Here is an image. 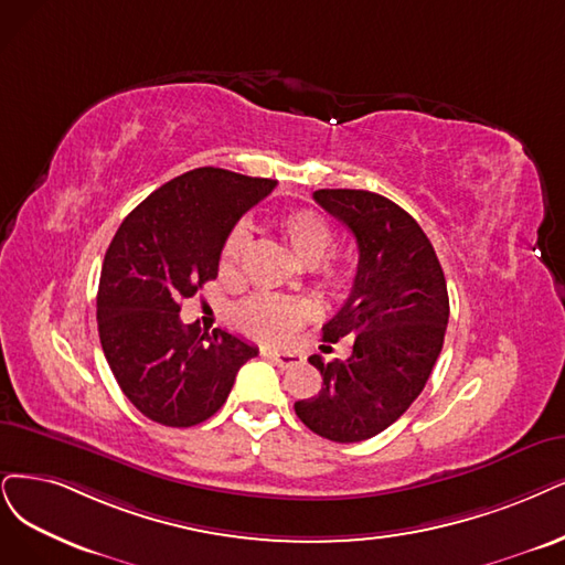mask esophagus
<instances>
[{"instance_id": "34e87169", "label": "esophagus", "mask_w": 565, "mask_h": 565, "mask_svg": "<svg viewBox=\"0 0 565 565\" xmlns=\"http://www.w3.org/2000/svg\"><path fill=\"white\" fill-rule=\"evenodd\" d=\"M263 356L279 367H294V365L302 363V356H298V353L279 351V349H263Z\"/></svg>"}]
</instances>
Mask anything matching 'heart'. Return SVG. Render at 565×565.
<instances>
[{"label":"heart","mask_w":565,"mask_h":565,"mask_svg":"<svg viewBox=\"0 0 565 565\" xmlns=\"http://www.w3.org/2000/svg\"><path fill=\"white\" fill-rule=\"evenodd\" d=\"M277 227L290 254H294V258L305 267L319 265L328 256L332 242H335V237H332V227L319 212H315V209H296V212H288L277 221ZM244 244H246L244 227L230 230V235L221 246V258H218L221 275H230V271L235 269L244 250ZM321 265L328 279L332 281L342 279L344 267L340 263H321ZM235 319L248 335L267 340V342H279V340H286L290 332H296L298 328H302L305 323L315 319V307H311L307 300H284V298L258 296L239 305Z\"/></svg>","instance_id":"heart-1"}]
</instances>
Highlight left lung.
<instances>
[{"mask_svg": "<svg viewBox=\"0 0 565 565\" xmlns=\"http://www.w3.org/2000/svg\"><path fill=\"white\" fill-rule=\"evenodd\" d=\"M315 200L356 237L359 269L323 326V342L349 338L351 356H309L323 384L296 414L326 440L361 443L398 422L424 391L445 342L447 281L422 225L388 198L323 188Z\"/></svg>", "mask_w": 565, "mask_h": 565, "instance_id": "obj_1", "label": "left lung"}]
</instances>
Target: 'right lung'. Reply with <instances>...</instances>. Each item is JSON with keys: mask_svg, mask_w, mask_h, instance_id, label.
I'll use <instances>...</instances> for the list:
<instances>
[{"mask_svg": "<svg viewBox=\"0 0 565 565\" xmlns=\"http://www.w3.org/2000/svg\"><path fill=\"white\" fill-rule=\"evenodd\" d=\"M277 181L198 167L128 214L104 256L97 290L102 351L128 401L156 424L214 416L258 349L216 328L183 326L181 302L216 279L230 230Z\"/></svg>", "mask_w": 565, "mask_h": 565, "instance_id": "obj_1", "label": "right lung"}]
</instances>
